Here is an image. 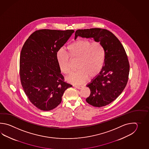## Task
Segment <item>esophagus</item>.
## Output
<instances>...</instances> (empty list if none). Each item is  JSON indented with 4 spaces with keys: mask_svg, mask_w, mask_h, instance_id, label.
<instances>
[{
    "mask_svg": "<svg viewBox=\"0 0 149 149\" xmlns=\"http://www.w3.org/2000/svg\"><path fill=\"white\" fill-rule=\"evenodd\" d=\"M75 87H76V88L80 89L81 88L82 86H75Z\"/></svg>",
    "mask_w": 149,
    "mask_h": 149,
    "instance_id": "esophagus-1",
    "label": "esophagus"
}]
</instances>
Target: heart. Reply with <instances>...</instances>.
Returning <instances> with one entry per match:
<instances>
[{
    "label": "heart",
    "mask_w": 149,
    "mask_h": 149,
    "mask_svg": "<svg viewBox=\"0 0 149 149\" xmlns=\"http://www.w3.org/2000/svg\"><path fill=\"white\" fill-rule=\"evenodd\" d=\"M67 49L68 54L62 49L58 51L56 59L60 70L65 74L71 72L69 58L78 61L76 66L78 70L67 77L69 82L81 84L88 77L93 78L101 72L106 57L105 49L101 42L78 40L69 45Z\"/></svg>",
    "instance_id": "obj_1"
}]
</instances>
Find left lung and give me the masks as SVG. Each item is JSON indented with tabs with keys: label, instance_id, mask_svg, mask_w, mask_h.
Listing matches in <instances>:
<instances>
[{
	"label": "left lung",
	"instance_id": "1",
	"mask_svg": "<svg viewBox=\"0 0 149 149\" xmlns=\"http://www.w3.org/2000/svg\"><path fill=\"white\" fill-rule=\"evenodd\" d=\"M78 37L94 39L103 45L106 57L101 72L87 85L91 94L86 102L95 107H102L111 103L120 95L127 85L130 64L123 46L112 32L107 30L93 28L78 30Z\"/></svg>",
	"mask_w": 149,
	"mask_h": 149
}]
</instances>
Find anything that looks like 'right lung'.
<instances>
[{
	"label": "right lung",
	"instance_id": "right-lung-1",
	"mask_svg": "<svg viewBox=\"0 0 149 149\" xmlns=\"http://www.w3.org/2000/svg\"><path fill=\"white\" fill-rule=\"evenodd\" d=\"M74 30L43 29L34 32L23 46L19 59V74L25 94L33 104L42 111L56 108L67 89L57 63L56 53Z\"/></svg>",
	"mask_w": 149,
	"mask_h": 149
}]
</instances>
